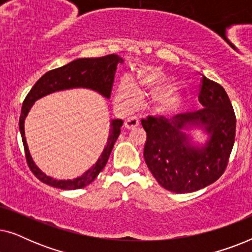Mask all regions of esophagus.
<instances>
[{
	"label": "esophagus",
	"instance_id": "34e87169",
	"mask_svg": "<svg viewBox=\"0 0 252 252\" xmlns=\"http://www.w3.org/2000/svg\"><path fill=\"white\" fill-rule=\"evenodd\" d=\"M139 125H140V122L136 117H129V118L126 119L125 125L124 126H125L126 129H134V128H136Z\"/></svg>",
	"mask_w": 252,
	"mask_h": 252
}]
</instances>
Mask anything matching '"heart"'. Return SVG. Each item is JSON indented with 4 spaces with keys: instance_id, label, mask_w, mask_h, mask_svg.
Here are the masks:
<instances>
[{
    "instance_id": "b5f03b06",
    "label": "heart",
    "mask_w": 252,
    "mask_h": 252,
    "mask_svg": "<svg viewBox=\"0 0 252 252\" xmlns=\"http://www.w3.org/2000/svg\"><path fill=\"white\" fill-rule=\"evenodd\" d=\"M168 80V75L160 67H144L137 74V85L127 78H124L120 81L115 94L116 104L123 111H133L139 105L141 95L146 93H156L153 98L154 109L160 113L173 111L181 103L182 95L180 88L177 86H168L163 89Z\"/></svg>"
}]
</instances>
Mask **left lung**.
Returning a JSON list of instances; mask_svg holds the SVG:
<instances>
[{
	"instance_id": "1",
	"label": "left lung",
	"mask_w": 252,
	"mask_h": 252,
	"mask_svg": "<svg viewBox=\"0 0 252 252\" xmlns=\"http://www.w3.org/2000/svg\"><path fill=\"white\" fill-rule=\"evenodd\" d=\"M201 110L142 119L147 132L143 156L161 187L177 194L192 192L218 180L228 164L235 140L236 118L221 86L202 75ZM199 126L208 134L205 144L192 143L185 133Z\"/></svg>"
}]
</instances>
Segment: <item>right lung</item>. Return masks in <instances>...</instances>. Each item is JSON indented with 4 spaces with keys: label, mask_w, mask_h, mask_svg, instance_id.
Wrapping results in <instances>:
<instances>
[{
    "label": "right lung",
    "mask_w": 252,
    "mask_h": 252,
    "mask_svg": "<svg viewBox=\"0 0 252 252\" xmlns=\"http://www.w3.org/2000/svg\"><path fill=\"white\" fill-rule=\"evenodd\" d=\"M119 63H124V60L115 54L98 58H79V60L71 62V63L64 65V66L55 68V70L44 73L27 94L25 101L23 103L22 113H20L19 130L20 134H22L27 164H29L31 171L33 172L34 175L40 181H42L43 184H47L55 188L65 189V190L80 189L92 184L108 163L110 154H111L113 146H115L120 134V127L123 126V120H111L106 146L103 149L97 161L89 170L86 171L80 177L73 179V180H57V179L48 177L47 174H44L36 166L30 154L25 137L24 124H25V119L29 115L31 108H32L35 101L43 97V96H47L55 92L72 88H88L99 93L106 98H110L112 85L113 81H115L117 65Z\"/></svg>",
    "instance_id": "right-lung-1"
}]
</instances>
